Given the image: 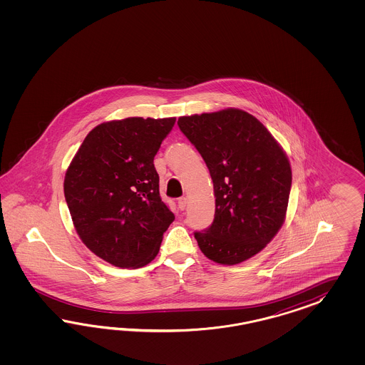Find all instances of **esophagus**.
<instances>
[{
    "label": "esophagus",
    "mask_w": 365,
    "mask_h": 365,
    "mask_svg": "<svg viewBox=\"0 0 365 365\" xmlns=\"http://www.w3.org/2000/svg\"><path fill=\"white\" fill-rule=\"evenodd\" d=\"M178 206H179V209L180 210H186V207H187V198H179L178 199Z\"/></svg>",
    "instance_id": "obj_1"
}]
</instances>
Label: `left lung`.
<instances>
[{
    "label": "left lung",
    "mask_w": 365,
    "mask_h": 365,
    "mask_svg": "<svg viewBox=\"0 0 365 365\" xmlns=\"http://www.w3.org/2000/svg\"><path fill=\"white\" fill-rule=\"evenodd\" d=\"M178 125L202 155L214 186V222L195 232L199 249L217 264H241L265 249L285 222L287 153L262 123L238 108L180 116Z\"/></svg>",
    "instance_id": "obj_1"
}]
</instances>
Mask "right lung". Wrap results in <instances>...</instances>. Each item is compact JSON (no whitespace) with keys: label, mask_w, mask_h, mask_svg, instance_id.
I'll return each instance as SVG.
<instances>
[{"label":"right lung","mask_w":365,"mask_h":365,"mask_svg":"<svg viewBox=\"0 0 365 365\" xmlns=\"http://www.w3.org/2000/svg\"><path fill=\"white\" fill-rule=\"evenodd\" d=\"M175 118H125L89 131L66 168L64 195L80 240L122 269L150 264L174 214L154 166Z\"/></svg>","instance_id":"add662e5"}]
</instances>
